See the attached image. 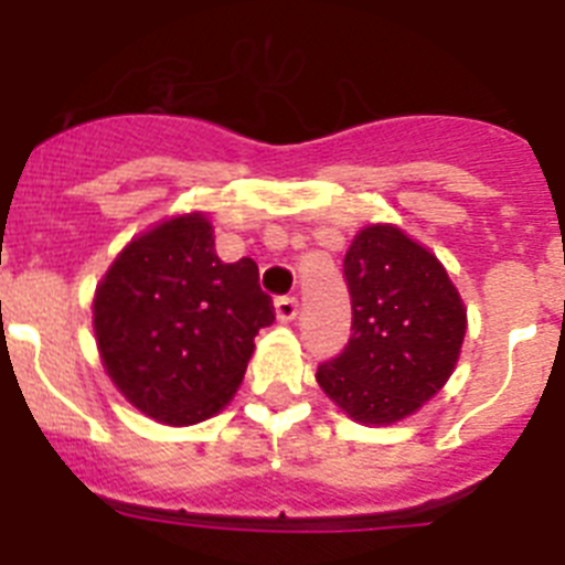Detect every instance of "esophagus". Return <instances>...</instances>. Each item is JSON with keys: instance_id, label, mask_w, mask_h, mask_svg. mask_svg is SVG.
Here are the masks:
<instances>
[{"instance_id": "esophagus-1", "label": "esophagus", "mask_w": 565, "mask_h": 565, "mask_svg": "<svg viewBox=\"0 0 565 565\" xmlns=\"http://www.w3.org/2000/svg\"><path fill=\"white\" fill-rule=\"evenodd\" d=\"M274 311H277V319L282 322H291L299 313V299L297 297H277L274 299Z\"/></svg>"}]
</instances>
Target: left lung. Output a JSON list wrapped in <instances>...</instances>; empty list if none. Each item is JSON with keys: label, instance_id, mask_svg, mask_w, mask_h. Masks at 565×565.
<instances>
[{"label": "left lung", "instance_id": "obj_1", "mask_svg": "<svg viewBox=\"0 0 565 565\" xmlns=\"http://www.w3.org/2000/svg\"><path fill=\"white\" fill-rule=\"evenodd\" d=\"M344 282L353 333L337 359L319 364V387L353 422H402L456 371L467 308L436 254L387 223L353 237Z\"/></svg>", "mask_w": 565, "mask_h": 565}]
</instances>
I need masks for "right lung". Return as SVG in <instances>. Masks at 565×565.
Here are the masks:
<instances>
[{"label": "right lung", "instance_id": "obj_1", "mask_svg": "<svg viewBox=\"0 0 565 565\" xmlns=\"http://www.w3.org/2000/svg\"><path fill=\"white\" fill-rule=\"evenodd\" d=\"M271 322L257 263H223L201 212L135 237L93 299L109 379L143 416L172 427L226 407L243 382L254 337Z\"/></svg>", "mask_w": 565, "mask_h": 565}]
</instances>
